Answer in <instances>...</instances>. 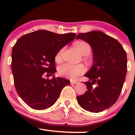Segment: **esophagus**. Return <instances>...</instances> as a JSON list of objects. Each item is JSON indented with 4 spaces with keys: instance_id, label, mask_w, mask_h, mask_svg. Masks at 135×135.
<instances>
[{
    "instance_id": "esophagus-1",
    "label": "esophagus",
    "mask_w": 135,
    "mask_h": 135,
    "mask_svg": "<svg viewBox=\"0 0 135 135\" xmlns=\"http://www.w3.org/2000/svg\"><path fill=\"white\" fill-rule=\"evenodd\" d=\"M78 83H79L78 81H74V80H71L70 81L71 84H77Z\"/></svg>"
}]
</instances>
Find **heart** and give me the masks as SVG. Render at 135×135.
Here are the masks:
<instances>
[{
    "mask_svg": "<svg viewBox=\"0 0 135 135\" xmlns=\"http://www.w3.org/2000/svg\"><path fill=\"white\" fill-rule=\"evenodd\" d=\"M75 47L81 55L84 56L89 55L91 52V47L89 43L85 41H77L74 43ZM64 52V48H61L56 54L55 59L56 62H60L62 59V55ZM86 59V58H85ZM86 67L83 64L71 65L65 63L58 67V74L61 76L75 80L79 77L86 72Z\"/></svg>",
    "mask_w": 135,
    "mask_h": 135,
    "instance_id": "1",
    "label": "heart"
}]
</instances>
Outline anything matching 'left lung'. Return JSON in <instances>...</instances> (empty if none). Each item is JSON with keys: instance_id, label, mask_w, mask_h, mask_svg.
I'll return each mask as SVG.
<instances>
[{"instance_id": "obj_1", "label": "left lung", "mask_w": 135, "mask_h": 135, "mask_svg": "<svg viewBox=\"0 0 135 135\" xmlns=\"http://www.w3.org/2000/svg\"><path fill=\"white\" fill-rule=\"evenodd\" d=\"M76 38L89 43L94 55L93 65L84 75L89 79L84 83L88 90L77 97V102L86 110L102 112L112 106L121 92L127 72L126 52L115 38L100 31L79 33Z\"/></svg>"}]
</instances>
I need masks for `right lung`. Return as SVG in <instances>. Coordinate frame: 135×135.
Returning <instances> with one entry per match:
<instances>
[{
    "label": "right lung",
    "instance_id": "add662e5",
    "mask_svg": "<svg viewBox=\"0 0 135 135\" xmlns=\"http://www.w3.org/2000/svg\"><path fill=\"white\" fill-rule=\"evenodd\" d=\"M75 35V33L58 34L37 30L23 35L13 46L14 84L18 95L31 108L42 110L52 106L63 88L70 84L66 79L43 77L55 74L56 54Z\"/></svg>",
    "mask_w": 135,
    "mask_h": 135
}]
</instances>
